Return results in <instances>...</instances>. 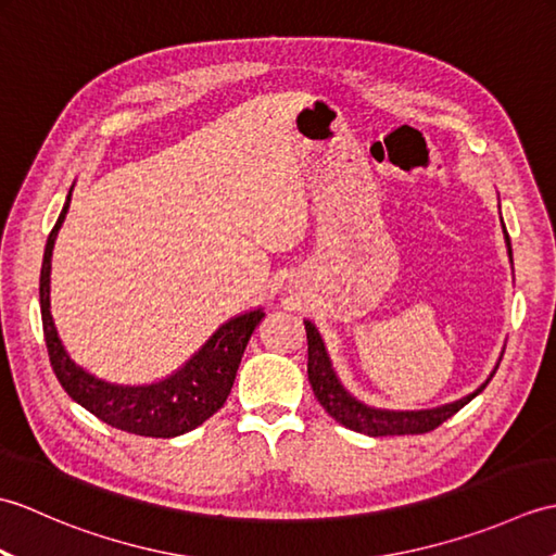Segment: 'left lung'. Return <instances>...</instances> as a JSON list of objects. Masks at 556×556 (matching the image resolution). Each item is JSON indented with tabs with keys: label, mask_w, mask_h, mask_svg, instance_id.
<instances>
[{
	"label": "left lung",
	"mask_w": 556,
	"mask_h": 556,
	"mask_svg": "<svg viewBox=\"0 0 556 556\" xmlns=\"http://www.w3.org/2000/svg\"><path fill=\"white\" fill-rule=\"evenodd\" d=\"M504 241H506V251H509V260L514 265L511 241H509V233H506V229H504ZM303 325H305V334H308V380H311V387H313L317 401H320L329 416L344 425V428H349L353 432L370 434V437L422 434V432L440 428L446 418H452L456 410H460L468 404V401H473L482 392V389L488 387V382L492 380L494 372H497V368H500V363L494 365V370L490 372L488 380L482 382L476 392L460 396V399L452 401V404H442L434 408H420V410L375 408V406L363 404V401H358L344 384H341V380L332 368V361H329L325 341H323L320 332H317V327L311 320H303Z\"/></svg>",
	"instance_id": "1"
}]
</instances>
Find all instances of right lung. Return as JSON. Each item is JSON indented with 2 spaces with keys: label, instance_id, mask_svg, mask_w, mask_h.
I'll return each mask as SVG.
<instances>
[{
  "label": "right lung",
  "instance_id": "1",
  "mask_svg": "<svg viewBox=\"0 0 556 556\" xmlns=\"http://www.w3.org/2000/svg\"><path fill=\"white\" fill-rule=\"evenodd\" d=\"M74 191V186H71ZM71 191L62 207L54 229L47 236L42 269H40V315L47 353L52 370L64 392L102 422L116 430L143 437H179L195 430L227 401L236 370L253 329L263 320V308L248 311L231 317L188 358L179 370L150 384H116L100 380L68 356L62 339L56 334L54 317L50 311V275L52 251L56 233L66 219Z\"/></svg>",
  "mask_w": 556,
  "mask_h": 556
}]
</instances>
